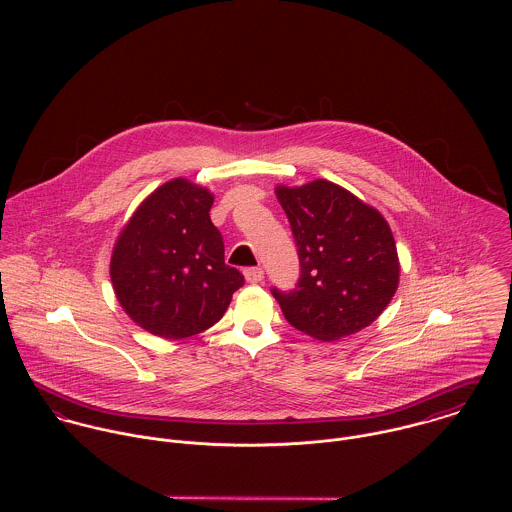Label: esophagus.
Masks as SVG:
<instances>
[{"label":"esophagus","instance_id":"34e87169","mask_svg":"<svg viewBox=\"0 0 512 512\" xmlns=\"http://www.w3.org/2000/svg\"><path fill=\"white\" fill-rule=\"evenodd\" d=\"M244 278L248 284H260L264 280V270L262 268H248L244 272Z\"/></svg>","mask_w":512,"mask_h":512}]
</instances>
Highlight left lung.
Returning a JSON list of instances; mask_svg holds the SVG:
<instances>
[{"instance_id": "obj_1", "label": "left lung", "mask_w": 512, "mask_h": 512, "mask_svg": "<svg viewBox=\"0 0 512 512\" xmlns=\"http://www.w3.org/2000/svg\"><path fill=\"white\" fill-rule=\"evenodd\" d=\"M276 197L292 224L301 266L295 290H272L290 325L331 343L376 321L400 282L386 219L327 179L278 185Z\"/></svg>"}]
</instances>
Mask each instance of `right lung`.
<instances>
[{"label":"right lung","mask_w":512,"mask_h":512,"mask_svg":"<svg viewBox=\"0 0 512 512\" xmlns=\"http://www.w3.org/2000/svg\"><path fill=\"white\" fill-rule=\"evenodd\" d=\"M213 203L207 187L171 179L147 195L114 244L110 280L118 303L151 335L179 341L203 333L244 284L224 264Z\"/></svg>","instance_id":"obj_1"}]
</instances>
